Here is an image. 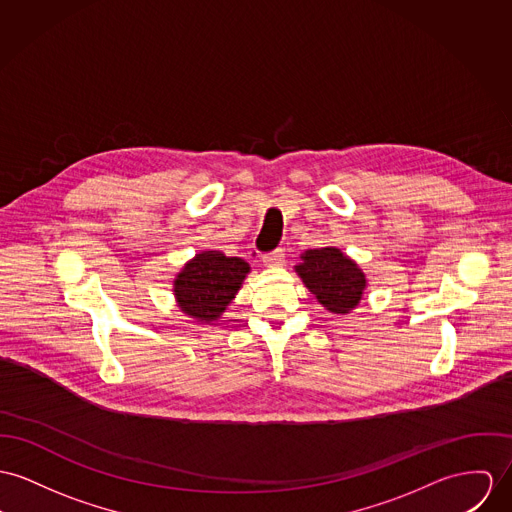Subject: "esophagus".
Listing matches in <instances>:
<instances>
[{
    "mask_svg": "<svg viewBox=\"0 0 512 512\" xmlns=\"http://www.w3.org/2000/svg\"><path fill=\"white\" fill-rule=\"evenodd\" d=\"M263 263L267 267H276V265H282L284 263V251L282 249H275L271 253H265L263 255Z\"/></svg>",
    "mask_w": 512,
    "mask_h": 512,
    "instance_id": "esophagus-1",
    "label": "esophagus"
}]
</instances>
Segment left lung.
<instances>
[{
	"mask_svg": "<svg viewBox=\"0 0 512 512\" xmlns=\"http://www.w3.org/2000/svg\"><path fill=\"white\" fill-rule=\"evenodd\" d=\"M296 273L317 302L333 314H349L364 296L366 275L337 247L308 249Z\"/></svg>",
	"mask_w": 512,
	"mask_h": 512,
	"instance_id": "obj_1",
	"label": "left lung"
}]
</instances>
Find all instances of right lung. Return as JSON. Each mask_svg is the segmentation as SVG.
<instances>
[{"label":"right lung","mask_w":512,"mask_h":512,"mask_svg":"<svg viewBox=\"0 0 512 512\" xmlns=\"http://www.w3.org/2000/svg\"><path fill=\"white\" fill-rule=\"evenodd\" d=\"M251 267L239 257L202 251L173 280V294L183 314L200 323L216 321L232 304Z\"/></svg>","instance_id":"right-lung-1"}]
</instances>
